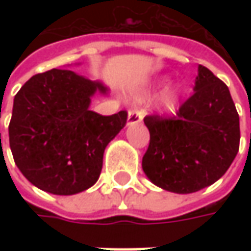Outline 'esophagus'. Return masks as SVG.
<instances>
[{
	"instance_id": "esophagus-1",
	"label": "esophagus",
	"mask_w": 251,
	"mask_h": 251,
	"mask_svg": "<svg viewBox=\"0 0 251 251\" xmlns=\"http://www.w3.org/2000/svg\"><path fill=\"white\" fill-rule=\"evenodd\" d=\"M142 121V111L140 110H131L128 113V119H127V126L131 124H137Z\"/></svg>"
}]
</instances>
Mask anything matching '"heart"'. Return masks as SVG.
I'll return each mask as SVG.
<instances>
[{"label": "heart", "instance_id": "obj_1", "mask_svg": "<svg viewBox=\"0 0 251 251\" xmlns=\"http://www.w3.org/2000/svg\"><path fill=\"white\" fill-rule=\"evenodd\" d=\"M165 82H160L159 85H156L155 88H159L162 86ZM155 88H150V89H145V91L140 93L138 96H137V99L138 100H144V99H147V98H150L151 95L155 92ZM180 96H181V91H180V88L178 86H170V88H166L165 91L160 93V96L158 98V107H159L160 110L163 111H173L176 110V107H177L178 100H180Z\"/></svg>", "mask_w": 251, "mask_h": 251}]
</instances>
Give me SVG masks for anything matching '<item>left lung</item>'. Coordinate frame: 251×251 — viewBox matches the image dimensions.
Wrapping results in <instances>:
<instances>
[{"mask_svg": "<svg viewBox=\"0 0 251 251\" xmlns=\"http://www.w3.org/2000/svg\"><path fill=\"white\" fill-rule=\"evenodd\" d=\"M150 147L142 169L153 184L177 194L214 184L236 158L239 114L227 86L198 65L194 93L172 117L147 116Z\"/></svg>", "mask_w": 251, "mask_h": 251, "instance_id": "left-lung-1", "label": "left lung"}]
</instances>
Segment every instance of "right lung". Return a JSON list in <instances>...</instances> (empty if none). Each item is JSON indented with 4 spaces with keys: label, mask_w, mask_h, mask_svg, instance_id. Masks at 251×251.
<instances>
[{
    "label": "right lung",
    "mask_w": 251,
    "mask_h": 251,
    "mask_svg": "<svg viewBox=\"0 0 251 251\" xmlns=\"http://www.w3.org/2000/svg\"><path fill=\"white\" fill-rule=\"evenodd\" d=\"M107 88L70 70L32 76L15 95L9 147L18 169L37 188L73 196L100 176L103 153L127 123V111L100 116L91 98Z\"/></svg>",
    "instance_id": "1"
}]
</instances>
